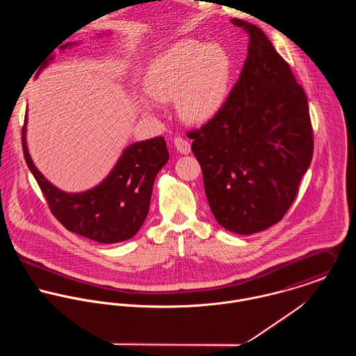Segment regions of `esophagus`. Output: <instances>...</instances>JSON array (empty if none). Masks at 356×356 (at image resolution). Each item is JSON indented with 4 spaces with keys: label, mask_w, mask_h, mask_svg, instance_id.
Here are the masks:
<instances>
[{
    "label": "esophagus",
    "mask_w": 356,
    "mask_h": 356,
    "mask_svg": "<svg viewBox=\"0 0 356 356\" xmlns=\"http://www.w3.org/2000/svg\"><path fill=\"white\" fill-rule=\"evenodd\" d=\"M174 147L175 149L182 154H188L191 152V144L185 140V138H181V137H175L174 140Z\"/></svg>",
    "instance_id": "34e87169"
}]
</instances>
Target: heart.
Returning a JSON list of instances; mask_svg holds the SVG:
<instances>
[{
  "mask_svg": "<svg viewBox=\"0 0 356 356\" xmlns=\"http://www.w3.org/2000/svg\"><path fill=\"white\" fill-rule=\"evenodd\" d=\"M230 75L232 64L225 51L188 40L154 60L145 78V89L157 102L177 100L185 119L205 122L226 102ZM149 106L145 104V108Z\"/></svg>",
  "mask_w": 356,
  "mask_h": 356,
  "instance_id": "1",
  "label": "heart"
}]
</instances>
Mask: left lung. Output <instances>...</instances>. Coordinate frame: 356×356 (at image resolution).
<instances>
[{
	"label": "left lung",
	"instance_id": "obj_1",
	"mask_svg": "<svg viewBox=\"0 0 356 356\" xmlns=\"http://www.w3.org/2000/svg\"><path fill=\"white\" fill-rule=\"evenodd\" d=\"M243 71L220 111L191 131L204 189L218 223L248 236L280 222L309 167L314 138L303 88L252 23Z\"/></svg>",
	"mask_w": 356,
	"mask_h": 356
}]
</instances>
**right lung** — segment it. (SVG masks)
<instances>
[{
  "instance_id": "right-lung-1",
  "label": "right lung",
  "mask_w": 356,
  "mask_h": 356,
  "mask_svg": "<svg viewBox=\"0 0 356 356\" xmlns=\"http://www.w3.org/2000/svg\"><path fill=\"white\" fill-rule=\"evenodd\" d=\"M72 45L67 42L60 51ZM51 60H47L42 68ZM26 123L27 115L22 130L24 159L56 219L67 230L102 244L134 237L149 212L154 178L170 157L164 138L154 137L129 145L97 186L67 193L51 185L34 165L26 141Z\"/></svg>"
}]
</instances>
